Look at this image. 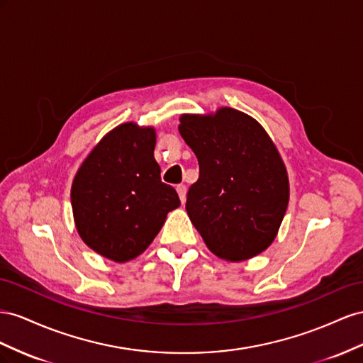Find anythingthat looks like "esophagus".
<instances>
[{"label":"esophagus","instance_id":"esophagus-1","mask_svg":"<svg viewBox=\"0 0 363 363\" xmlns=\"http://www.w3.org/2000/svg\"><path fill=\"white\" fill-rule=\"evenodd\" d=\"M176 191H178V194H179V199L184 202L185 201V193H187V187H185L184 184H179V185H176Z\"/></svg>","mask_w":363,"mask_h":363}]
</instances>
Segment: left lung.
<instances>
[{"mask_svg":"<svg viewBox=\"0 0 363 363\" xmlns=\"http://www.w3.org/2000/svg\"><path fill=\"white\" fill-rule=\"evenodd\" d=\"M179 132L199 161L185 210L208 250L228 262L263 252L289 203L284 162L262 124L233 108L181 117Z\"/></svg>","mask_w":363,"mask_h":363,"instance_id":"obj_1","label":"left lung"}]
</instances>
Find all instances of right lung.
Here are the masks:
<instances>
[{
	"mask_svg": "<svg viewBox=\"0 0 363 363\" xmlns=\"http://www.w3.org/2000/svg\"><path fill=\"white\" fill-rule=\"evenodd\" d=\"M155 143L153 128L120 124L92 149L72 181L79 235L112 262H129L146 251L167 213L181 205L176 190L161 181Z\"/></svg>",
	"mask_w": 363,
	"mask_h": 363,
	"instance_id": "obj_1",
	"label": "right lung"
}]
</instances>
